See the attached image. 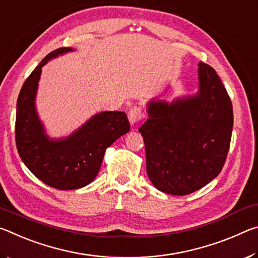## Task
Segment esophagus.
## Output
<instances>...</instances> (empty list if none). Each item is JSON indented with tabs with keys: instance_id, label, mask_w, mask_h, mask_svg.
<instances>
[{
	"instance_id": "esophagus-1",
	"label": "esophagus",
	"mask_w": 258,
	"mask_h": 258,
	"mask_svg": "<svg viewBox=\"0 0 258 258\" xmlns=\"http://www.w3.org/2000/svg\"><path fill=\"white\" fill-rule=\"evenodd\" d=\"M143 111L140 107H133L128 112V120L131 125H135L143 119Z\"/></svg>"
}]
</instances>
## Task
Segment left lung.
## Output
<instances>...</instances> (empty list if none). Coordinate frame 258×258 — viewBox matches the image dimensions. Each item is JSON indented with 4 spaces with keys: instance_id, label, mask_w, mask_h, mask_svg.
Masks as SVG:
<instances>
[{
    "instance_id": "left-lung-1",
    "label": "left lung",
    "mask_w": 258,
    "mask_h": 258,
    "mask_svg": "<svg viewBox=\"0 0 258 258\" xmlns=\"http://www.w3.org/2000/svg\"><path fill=\"white\" fill-rule=\"evenodd\" d=\"M199 90L171 103L150 100L139 132L147 174L157 189L185 196L202 189L223 168L233 127V109L214 69L198 63Z\"/></svg>"
}]
</instances>
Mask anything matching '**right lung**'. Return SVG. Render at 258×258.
Returning a JSON list of instances; mask_svg holds the SVG:
<instances>
[{
  "instance_id": "1",
  "label": "right lung",
  "mask_w": 258,
  "mask_h": 258,
  "mask_svg": "<svg viewBox=\"0 0 258 258\" xmlns=\"http://www.w3.org/2000/svg\"><path fill=\"white\" fill-rule=\"evenodd\" d=\"M72 47L50 52L21 87L16 115V145L27 168L45 184L59 190L80 189L92 182L101 167L104 152L130 131L123 111H103L63 139H50L38 118L35 98L42 67Z\"/></svg>"
}]
</instances>
